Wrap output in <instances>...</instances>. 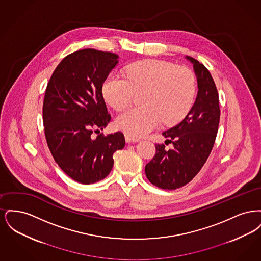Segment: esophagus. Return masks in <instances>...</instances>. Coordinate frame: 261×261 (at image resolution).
I'll return each instance as SVG.
<instances>
[{"label": "esophagus", "instance_id": "1", "mask_svg": "<svg viewBox=\"0 0 261 261\" xmlns=\"http://www.w3.org/2000/svg\"><path fill=\"white\" fill-rule=\"evenodd\" d=\"M125 140L127 143H134V142H138L140 139L137 137L131 136V135H125Z\"/></svg>", "mask_w": 261, "mask_h": 261}]
</instances>
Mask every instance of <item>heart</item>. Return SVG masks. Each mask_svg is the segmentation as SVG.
<instances>
[{
	"instance_id": "b5f03b06",
	"label": "heart",
	"mask_w": 261,
	"mask_h": 261,
	"mask_svg": "<svg viewBox=\"0 0 261 261\" xmlns=\"http://www.w3.org/2000/svg\"><path fill=\"white\" fill-rule=\"evenodd\" d=\"M125 76L110 74L103 82L102 94L116 111L125 109L142 93L141 103L120 113L115 121L118 129L132 136H143L162 124H173L189 112L195 98L196 83L186 68L160 60L135 62L125 69Z\"/></svg>"
}]
</instances>
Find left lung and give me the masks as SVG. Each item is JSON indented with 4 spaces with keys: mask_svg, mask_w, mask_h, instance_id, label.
<instances>
[{
    "mask_svg": "<svg viewBox=\"0 0 261 261\" xmlns=\"http://www.w3.org/2000/svg\"><path fill=\"white\" fill-rule=\"evenodd\" d=\"M186 59L197 76V99L180 123L162 133L165 144L173 148L156 144L155 154L145 167L149 182L164 190L185 186L199 173L211 154L220 119L218 93L208 69L192 57Z\"/></svg>",
    "mask_w": 261,
    "mask_h": 261,
    "instance_id": "obj_1",
    "label": "left lung"
}]
</instances>
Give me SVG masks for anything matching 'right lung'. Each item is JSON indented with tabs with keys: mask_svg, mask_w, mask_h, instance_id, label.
I'll list each match as a JSON object with an SVG mask.
<instances>
[{
	"mask_svg": "<svg viewBox=\"0 0 261 261\" xmlns=\"http://www.w3.org/2000/svg\"><path fill=\"white\" fill-rule=\"evenodd\" d=\"M118 63V56L95 49L76 50L55 69L43 103L45 136L50 153L76 182L93 184L112 171L113 153L125 146L121 132L93 138L112 117L102 84Z\"/></svg>",
	"mask_w": 261,
	"mask_h": 261,
	"instance_id": "add662e5",
	"label": "right lung"
}]
</instances>
